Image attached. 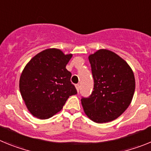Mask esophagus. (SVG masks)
<instances>
[{
    "label": "esophagus",
    "mask_w": 151,
    "mask_h": 151,
    "mask_svg": "<svg viewBox=\"0 0 151 151\" xmlns=\"http://www.w3.org/2000/svg\"><path fill=\"white\" fill-rule=\"evenodd\" d=\"M76 88L77 91H79V85L78 84H77V85H76Z\"/></svg>",
    "instance_id": "obj_1"
}]
</instances>
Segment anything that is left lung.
Here are the masks:
<instances>
[{
  "mask_svg": "<svg viewBox=\"0 0 151 151\" xmlns=\"http://www.w3.org/2000/svg\"><path fill=\"white\" fill-rule=\"evenodd\" d=\"M94 91L81 99L85 113L97 123L118 118L129 107L135 89L132 69L111 50L101 49L88 57Z\"/></svg>",
  "mask_w": 151,
  "mask_h": 151,
  "instance_id": "obj_1",
  "label": "left lung"
}]
</instances>
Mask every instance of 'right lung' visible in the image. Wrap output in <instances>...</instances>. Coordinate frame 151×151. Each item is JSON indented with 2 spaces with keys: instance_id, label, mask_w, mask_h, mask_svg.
<instances>
[{
  "instance_id": "add662e5",
  "label": "right lung",
  "mask_w": 151,
  "mask_h": 151,
  "mask_svg": "<svg viewBox=\"0 0 151 151\" xmlns=\"http://www.w3.org/2000/svg\"><path fill=\"white\" fill-rule=\"evenodd\" d=\"M73 54L49 48L36 54L26 64L19 78V91L29 111L40 119L62 110L69 96L77 94L66 69Z\"/></svg>"
}]
</instances>
